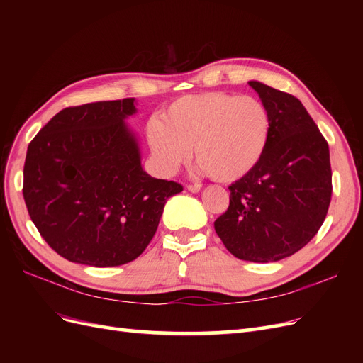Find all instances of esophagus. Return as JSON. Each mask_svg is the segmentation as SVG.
<instances>
[{
	"label": "esophagus",
	"mask_w": 363,
	"mask_h": 363,
	"mask_svg": "<svg viewBox=\"0 0 363 363\" xmlns=\"http://www.w3.org/2000/svg\"><path fill=\"white\" fill-rule=\"evenodd\" d=\"M186 189L192 194H199L201 191V184H188L186 186Z\"/></svg>",
	"instance_id": "esophagus-1"
}]
</instances>
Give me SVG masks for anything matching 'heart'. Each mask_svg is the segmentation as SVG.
Here are the masks:
<instances>
[{"mask_svg": "<svg viewBox=\"0 0 363 363\" xmlns=\"http://www.w3.org/2000/svg\"><path fill=\"white\" fill-rule=\"evenodd\" d=\"M271 136V115L255 96L224 92L186 95L152 119L147 139L156 168L171 177L189 162L218 182H236L257 167Z\"/></svg>", "mask_w": 363, "mask_h": 363, "instance_id": "heart-1", "label": "heart"}]
</instances>
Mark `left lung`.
Returning <instances> with one entry per match:
<instances>
[{"mask_svg":"<svg viewBox=\"0 0 363 363\" xmlns=\"http://www.w3.org/2000/svg\"><path fill=\"white\" fill-rule=\"evenodd\" d=\"M271 115L265 155L230 186L215 232L238 259L269 263L292 256L323 225L332 199L328 145L298 98L251 80Z\"/></svg>","mask_w":363,"mask_h":363,"instance_id":"obj_1","label":"left lung"}]
</instances>
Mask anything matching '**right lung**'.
<instances>
[{
    "mask_svg": "<svg viewBox=\"0 0 363 363\" xmlns=\"http://www.w3.org/2000/svg\"><path fill=\"white\" fill-rule=\"evenodd\" d=\"M135 98L67 107L30 142L24 200L47 244L74 263L119 267L140 256L182 184L142 168L125 123Z\"/></svg>",
    "mask_w": 363,
    "mask_h": 363,
    "instance_id": "1",
    "label": "right lung"
}]
</instances>
